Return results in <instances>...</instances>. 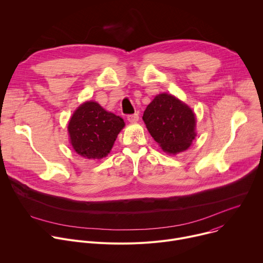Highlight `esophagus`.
Here are the masks:
<instances>
[{
  "instance_id": "34e87169",
  "label": "esophagus",
  "mask_w": 263,
  "mask_h": 263,
  "mask_svg": "<svg viewBox=\"0 0 263 263\" xmlns=\"http://www.w3.org/2000/svg\"><path fill=\"white\" fill-rule=\"evenodd\" d=\"M127 120L129 122H137L139 120V115L138 114H132L127 116Z\"/></svg>"
}]
</instances>
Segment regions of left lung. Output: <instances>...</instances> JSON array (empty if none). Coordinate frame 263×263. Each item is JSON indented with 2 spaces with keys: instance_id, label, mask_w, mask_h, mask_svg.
Masks as SVG:
<instances>
[{
  "instance_id": "obj_1",
  "label": "left lung",
  "mask_w": 263,
  "mask_h": 263,
  "mask_svg": "<svg viewBox=\"0 0 263 263\" xmlns=\"http://www.w3.org/2000/svg\"><path fill=\"white\" fill-rule=\"evenodd\" d=\"M143 120L155 141L169 155L188 149L196 136L194 112L170 94L157 95L144 110Z\"/></svg>"
}]
</instances>
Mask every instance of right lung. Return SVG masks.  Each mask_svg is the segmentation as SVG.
<instances>
[{"mask_svg": "<svg viewBox=\"0 0 263 263\" xmlns=\"http://www.w3.org/2000/svg\"><path fill=\"white\" fill-rule=\"evenodd\" d=\"M124 125L121 117L106 111L95 101H86L74 111L68 132L72 146L79 156L99 160L109 154Z\"/></svg>", "mask_w": 263, "mask_h": 263, "instance_id": "add662e5", "label": "right lung"}]
</instances>
